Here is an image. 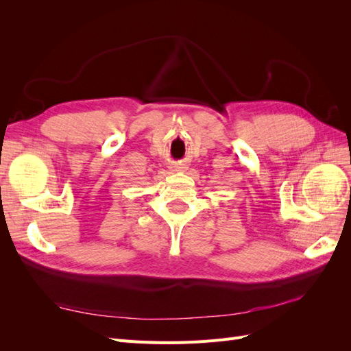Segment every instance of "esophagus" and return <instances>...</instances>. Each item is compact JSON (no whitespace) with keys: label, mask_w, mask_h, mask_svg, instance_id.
<instances>
[{"label":"esophagus","mask_w":351,"mask_h":351,"mask_svg":"<svg viewBox=\"0 0 351 351\" xmlns=\"http://www.w3.org/2000/svg\"><path fill=\"white\" fill-rule=\"evenodd\" d=\"M171 168H173V169H174V171H182V169H183V168H184V167H183V165H182V164H177V165H173V167H171Z\"/></svg>","instance_id":"esophagus-1"}]
</instances>
